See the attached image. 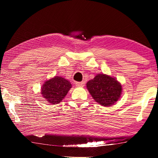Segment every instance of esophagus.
Listing matches in <instances>:
<instances>
[{
	"mask_svg": "<svg viewBox=\"0 0 158 158\" xmlns=\"http://www.w3.org/2000/svg\"><path fill=\"white\" fill-rule=\"evenodd\" d=\"M84 85V83L83 82H77L76 83V86L78 87V88H81Z\"/></svg>",
	"mask_w": 158,
	"mask_h": 158,
	"instance_id": "esophagus-1",
	"label": "esophagus"
}]
</instances>
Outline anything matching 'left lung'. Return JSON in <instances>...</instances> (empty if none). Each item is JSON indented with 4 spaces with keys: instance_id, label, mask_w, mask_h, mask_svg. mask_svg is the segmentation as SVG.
Masks as SVG:
<instances>
[{
    "instance_id": "obj_1",
    "label": "left lung",
    "mask_w": 158,
    "mask_h": 158,
    "mask_svg": "<svg viewBox=\"0 0 158 158\" xmlns=\"http://www.w3.org/2000/svg\"><path fill=\"white\" fill-rule=\"evenodd\" d=\"M86 87L94 100L103 106L113 105L122 92V84L115 77L103 73L90 79Z\"/></svg>"
}]
</instances>
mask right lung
<instances>
[{"mask_svg":"<svg viewBox=\"0 0 158 158\" xmlns=\"http://www.w3.org/2000/svg\"><path fill=\"white\" fill-rule=\"evenodd\" d=\"M72 84L62 77L55 76L47 80L41 88V94L48 102L56 105L65 98Z\"/></svg>","mask_w":158,"mask_h":158,"instance_id":"obj_1","label":"right lung"}]
</instances>
